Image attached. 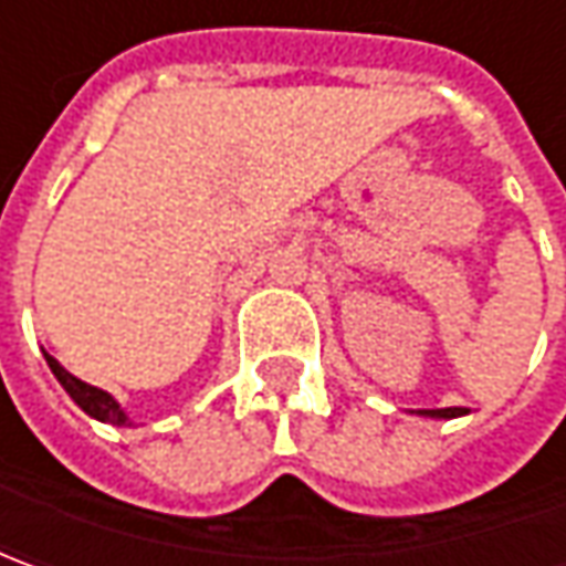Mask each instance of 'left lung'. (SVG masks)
<instances>
[{
	"instance_id": "left-lung-1",
	"label": "left lung",
	"mask_w": 566,
	"mask_h": 566,
	"mask_svg": "<svg viewBox=\"0 0 566 566\" xmlns=\"http://www.w3.org/2000/svg\"><path fill=\"white\" fill-rule=\"evenodd\" d=\"M412 412L424 416V419H457V416H463L460 406H447V409H412Z\"/></svg>"
}]
</instances>
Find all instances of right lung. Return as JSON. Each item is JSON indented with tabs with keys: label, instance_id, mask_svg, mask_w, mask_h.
<instances>
[{
	"label": "right lung",
	"instance_id": "right-lung-1",
	"mask_svg": "<svg viewBox=\"0 0 566 566\" xmlns=\"http://www.w3.org/2000/svg\"><path fill=\"white\" fill-rule=\"evenodd\" d=\"M46 356V365H50V371L55 375V380L65 387V394L72 397V400L91 416V419H97V422L106 424H119V428H132V419H128V412L122 409L119 400L113 397V394H106V390H99L94 384H87V380L75 378L72 371H65L59 361L50 356V353H43Z\"/></svg>",
	"mask_w": 566,
	"mask_h": 566
}]
</instances>
